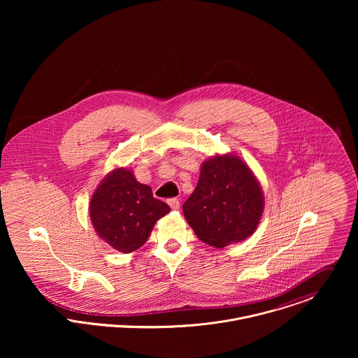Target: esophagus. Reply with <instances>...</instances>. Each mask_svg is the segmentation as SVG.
Segmentation results:
<instances>
[{
    "instance_id": "esophagus-1",
    "label": "esophagus",
    "mask_w": 358,
    "mask_h": 358,
    "mask_svg": "<svg viewBox=\"0 0 358 358\" xmlns=\"http://www.w3.org/2000/svg\"><path fill=\"white\" fill-rule=\"evenodd\" d=\"M168 205H169L173 210H178V209L180 208V203H179L178 199H171V200H168Z\"/></svg>"
}]
</instances>
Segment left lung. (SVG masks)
<instances>
[{"mask_svg":"<svg viewBox=\"0 0 358 358\" xmlns=\"http://www.w3.org/2000/svg\"><path fill=\"white\" fill-rule=\"evenodd\" d=\"M264 209L260 183L236 154L205 159L183 213L196 236L210 247L224 248L255 233Z\"/></svg>","mask_w":358,"mask_h":358,"instance_id":"obj_1","label":"left lung"}]
</instances>
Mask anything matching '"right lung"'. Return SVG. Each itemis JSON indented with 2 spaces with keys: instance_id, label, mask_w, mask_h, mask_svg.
<instances>
[{
  "instance_id": "1",
  "label": "right lung",
  "mask_w": 358,
  "mask_h": 358,
  "mask_svg": "<svg viewBox=\"0 0 358 358\" xmlns=\"http://www.w3.org/2000/svg\"><path fill=\"white\" fill-rule=\"evenodd\" d=\"M171 208L153 197L152 187L139 183L128 168L108 172L90 203L96 234L111 248L131 254L149 238L154 224Z\"/></svg>"
}]
</instances>
